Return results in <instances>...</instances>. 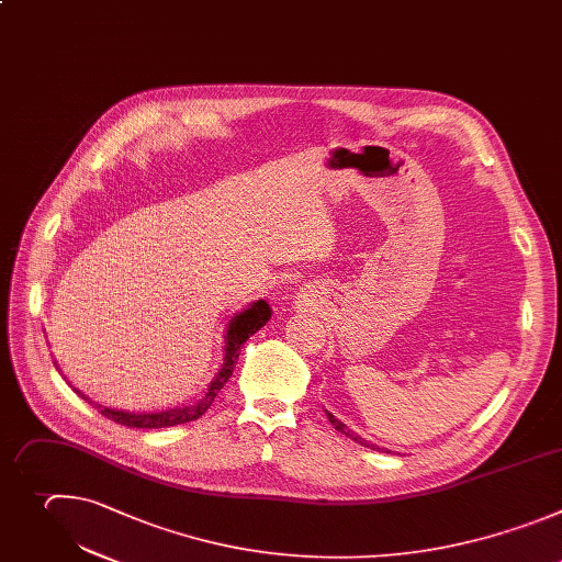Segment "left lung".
I'll use <instances>...</instances> for the list:
<instances>
[{"mask_svg": "<svg viewBox=\"0 0 562 562\" xmlns=\"http://www.w3.org/2000/svg\"><path fill=\"white\" fill-rule=\"evenodd\" d=\"M327 414V418H329V423L334 425V429L336 431H341V434H346L348 438H352L355 442H359V445H363V447H370V450H376V452H385V454H392L390 450H385V447H379V445H374V442H368L361 434H357V431H352L344 420H339V418H336L334 414H329V412H325Z\"/></svg>", "mask_w": 562, "mask_h": 562, "instance_id": "8db88e82", "label": "left lung"}]
</instances>
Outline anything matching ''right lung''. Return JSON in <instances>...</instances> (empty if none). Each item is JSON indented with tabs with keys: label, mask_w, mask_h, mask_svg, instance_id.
I'll return each mask as SVG.
<instances>
[{
	"label": "right lung",
	"mask_w": 562,
	"mask_h": 562,
	"mask_svg": "<svg viewBox=\"0 0 562 562\" xmlns=\"http://www.w3.org/2000/svg\"><path fill=\"white\" fill-rule=\"evenodd\" d=\"M272 316V307L266 299H259L255 303H250L248 307H244L241 312H237L228 325H226V334H223V361L214 374V379L207 383V387L203 390L201 396L179 405V407H170V409H161V412H126V409H115V407H101V414L110 420H115L120 425L126 427H137V429H159V427H175L181 423H190L196 420L201 414L207 412V407L212 405V401L216 398L218 390L228 383V379L233 376L235 363L239 359L241 346L250 339L252 334H257ZM72 387V385H70ZM83 401L92 403L81 390L72 387Z\"/></svg>",
	"instance_id": "right-lung-1"
}]
</instances>
